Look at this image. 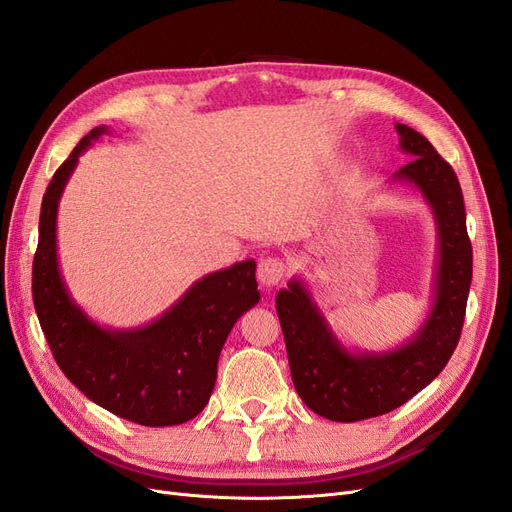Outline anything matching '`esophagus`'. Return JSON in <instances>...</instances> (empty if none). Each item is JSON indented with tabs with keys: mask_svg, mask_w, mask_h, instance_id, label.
I'll return each instance as SVG.
<instances>
[{
	"mask_svg": "<svg viewBox=\"0 0 512 512\" xmlns=\"http://www.w3.org/2000/svg\"><path fill=\"white\" fill-rule=\"evenodd\" d=\"M256 275H258V282L265 286V288L277 286V284L284 280V275H286L284 260L282 258H273V256L260 258Z\"/></svg>",
	"mask_w": 512,
	"mask_h": 512,
	"instance_id": "1",
	"label": "esophagus"
}]
</instances>
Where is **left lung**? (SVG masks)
I'll use <instances>...</instances> for the list:
<instances>
[{
	"label": "left lung",
	"mask_w": 512,
	"mask_h": 512,
	"mask_svg": "<svg viewBox=\"0 0 512 512\" xmlns=\"http://www.w3.org/2000/svg\"><path fill=\"white\" fill-rule=\"evenodd\" d=\"M395 130L412 162L401 166L393 181L421 192L438 228L433 303L421 329L393 350H348L299 277H292L275 299L294 389L309 410L329 421H365L404 406L451 359L466 316L472 245L459 179L423 134L404 123H395Z\"/></svg>",
	"instance_id": "left-lung-1"
}]
</instances>
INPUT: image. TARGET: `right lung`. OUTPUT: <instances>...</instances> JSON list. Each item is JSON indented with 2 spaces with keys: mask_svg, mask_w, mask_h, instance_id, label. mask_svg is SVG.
<instances>
[{
  "mask_svg": "<svg viewBox=\"0 0 512 512\" xmlns=\"http://www.w3.org/2000/svg\"><path fill=\"white\" fill-rule=\"evenodd\" d=\"M102 134L106 126L81 138L42 198L34 307L57 365L94 404L145 427L181 425L207 406L228 333L260 301L256 262L205 275L145 327L108 329L91 320L59 271L57 207L81 153Z\"/></svg>",
  "mask_w": 512,
  "mask_h": 512,
  "instance_id": "1",
  "label": "right lung"
}]
</instances>
